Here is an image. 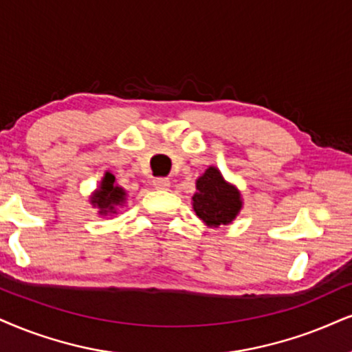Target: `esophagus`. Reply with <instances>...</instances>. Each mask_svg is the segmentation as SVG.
Masks as SVG:
<instances>
[{"mask_svg": "<svg viewBox=\"0 0 352 352\" xmlns=\"http://www.w3.org/2000/svg\"><path fill=\"white\" fill-rule=\"evenodd\" d=\"M169 179L168 177H155L153 179V188L160 190H166L169 188Z\"/></svg>", "mask_w": 352, "mask_h": 352, "instance_id": "1", "label": "esophagus"}]
</instances>
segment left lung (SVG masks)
I'll return each mask as SVG.
<instances>
[{
	"label": "left lung",
	"instance_id": "left-lung-1",
	"mask_svg": "<svg viewBox=\"0 0 352 352\" xmlns=\"http://www.w3.org/2000/svg\"><path fill=\"white\" fill-rule=\"evenodd\" d=\"M197 192L192 196V209L207 227H220L235 220L243 202L240 190L223 179L222 173L209 166L196 181Z\"/></svg>",
	"mask_w": 352,
	"mask_h": 352
}]
</instances>
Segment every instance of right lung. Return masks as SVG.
<instances>
[{
    "mask_svg": "<svg viewBox=\"0 0 352 352\" xmlns=\"http://www.w3.org/2000/svg\"><path fill=\"white\" fill-rule=\"evenodd\" d=\"M127 192L116 184V177L112 173L107 171L104 175L99 188L94 190L93 196H91V204L94 207H98L99 214L107 215V214H116L117 207L124 206Z\"/></svg>",
    "mask_w": 352,
    "mask_h": 352,
    "instance_id": "1",
    "label": "right lung"
}]
</instances>
